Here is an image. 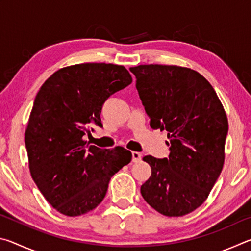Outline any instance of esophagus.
Masks as SVG:
<instances>
[{
    "label": "esophagus",
    "instance_id": "1",
    "mask_svg": "<svg viewBox=\"0 0 251 251\" xmlns=\"http://www.w3.org/2000/svg\"><path fill=\"white\" fill-rule=\"evenodd\" d=\"M131 156H133V161L134 163H137V161L142 160V154L138 151H133L131 152Z\"/></svg>",
    "mask_w": 251,
    "mask_h": 251
}]
</instances>
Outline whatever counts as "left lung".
<instances>
[{
  "label": "left lung",
  "mask_w": 251,
  "mask_h": 251,
  "mask_svg": "<svg viewBox=\"0 0 251 251\" xmlns=\"http://www.w3.org/2000/svg\"><path fill=\"white\" fill-rule=\"evenodd\" d=\"M151 127L167 130L168 158L145 156L151 175L141 187L148 205L180 217L198 208L222 173L228 134L226 113L210 83L175 65L130 67Z\"/></svg>",
  "instance_id": "1"
}]
</instances>
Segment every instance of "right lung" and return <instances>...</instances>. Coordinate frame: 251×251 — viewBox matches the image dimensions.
<instances>
[{
  "mask_svg": "<svg viewBox=\"0 0 251 251\" xmlns=\"http://www.w3.org/2000/svg\"><path fill=\"white\" fill-rule=\"evenodd\" d=\"M131 82L124 66L84 63L55 72L37 93L25 131L29 172L61 214L75 217L94 209L110 178L130 163L125 148L101 150L83 137L92 124L103 126L106 100Z\"/></svg>",
  "mask_w": 251,
  "mask_h": 251,
  "instance_id": "1",
  "label": "right lung"
}]
</instances>
